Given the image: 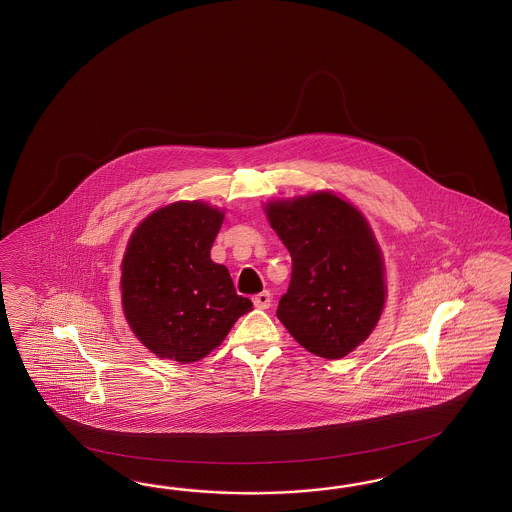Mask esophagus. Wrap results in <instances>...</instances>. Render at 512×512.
<instances>
[{"label":"esophagus","mask_w":512,"mask_h":512,"mask_svg":"<svg viewBox=\"0 0 512 512\" xmlns=\"http://www.w3.org/2000/svg\"><path fill=\"white\" fill-rule=\"evenodd\" d=\"M270 302H272V295H270L268 291H263V293L253 296V304H255V308H259V310H268V308H270Z\"/></svg>","instance_id":"1"}]
</instances>
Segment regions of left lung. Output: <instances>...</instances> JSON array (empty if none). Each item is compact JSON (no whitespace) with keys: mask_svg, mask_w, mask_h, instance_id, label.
Returning <instances> with one entry per match:
<instances>
[{"mask_svg":"<svg viewBox=\"0 0 512 512\" xmlns=\"http://www.w3.org/2000/svg\"><path fill=\"white\" fill-rule=\"evenodd\" d=\"M293 259L278 319L306 351L336 360L368 340L387 300L383 253L368 219L332 191L264 204Z\"/></svg>","mask_w":512,"mask_h":512,"instance_id":"1","label":"left lung"}]
</instances>
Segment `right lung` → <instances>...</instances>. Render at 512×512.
<instances>
[{
    "instance_id": "obj_1",
    "label": "right lung",
    "mask_w": 512,
    "mask_h": 512,
    "mask_svg": "<svg viewBox=\"0 0 512 512\" xmlns=\"http://www.w3.org/2000/svg\"><path fill=\"white\" fill-rule=\"evenodd\" d=\"M225 210L178 201L144 217L122 259L125 321L155 357L197 362L253 308L227 266L210 259Z\"/></svg>"
}]
</instances>
